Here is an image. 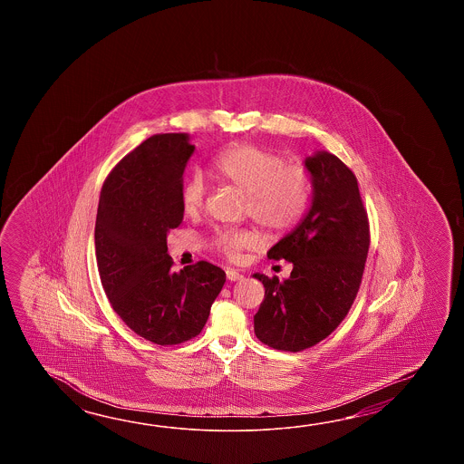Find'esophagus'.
<instances>
[{
    "label": "esophagus",
    "mask_w": 464,
    "mask_h": 464,
    "mask_svg": "<svg viewBox=\"0 0 464 464\" xmlns=\"http://www.w3.org/2000/svg\"><path fill=\"white\" fill-rule=\"evenodd\" d=\"M226 276H227V280L230 282H237V280H240V278H244L242 274H238L237 270H232V268H227V272H226Z\"/></svg>",
    "instance_id": "esophagus-1"
}]
</instances>
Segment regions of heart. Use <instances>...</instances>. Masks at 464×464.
<instances>
[{
    "label": "heart",
    "mask_w": 464,
    "mask_h": 464,
    "mask_svg": "<svg viewBox=\"0 0 464 464\" xmlns=\"http://www.w3.org/2000/svg\"><path fill=\"white\" fill-rule=\"evenodd\" d=\"M212 172L220 180L246 194V214L268 234H282L305 218L314 198V180L302 164H285L276 152L256 146H234L218 154ZM208 184L192 174L180 188V204L188 218H198L206 208ZM258 244L252 230H218L214 246L228 260Z\"/></svg>",
    "instance_id": "heart-1"
}]
</instances>
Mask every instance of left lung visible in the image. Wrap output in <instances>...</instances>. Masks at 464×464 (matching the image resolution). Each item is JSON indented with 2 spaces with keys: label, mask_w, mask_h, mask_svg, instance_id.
Instances as JSON below:
<instances>
[{
  "label": "left lung",
  "mask_w": 464,
  "mask_h": 464,
  "mask_svg": "<svg viewBox=\"0 0 464 464\" xmlns=\"http://www.w3.org/2000/svg\"><path fill=\"white\" fill-rule=\"evenodd\" d=\"M312 208L300 226L268 250L292 262L286 280L256 274L266 296L254 316L262 343L282 352L316 345L343 322L362 285L370 222L355 174L330 152L305 160Z\"/></svg>",
  "instance_id": "obj_1"
}]
</instances>
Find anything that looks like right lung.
Masks as SVG:
<instances>
[{
	"label": "right lung",
	"instance_id": "obj_1",
	"mask_svg": "<svg viewBox=\"0 0 464 464\" xmlns=\"http://www.w3.org/2000/svg\"><path fill=\"white\" fill-rule=\"evenodd\" d=\"M194 149L180 132L146 139L109 172L99 198L101 284L121 320L156 345L198 336L226 284V272L206 260L170 270L168 232L184 218L182 174Z\"/></svg>",
	"mask_w": 464,
	"mask_h": 464
}]
</instances>
